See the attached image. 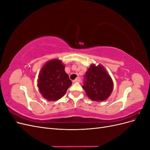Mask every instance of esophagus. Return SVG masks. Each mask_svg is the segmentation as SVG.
<instances>
[{"label":"esophagus","mask_w":150,"mask_h":150,"mask_svg":"<svg viewBox=\"0 0 150 150\" xmlns=\"http://www.w3.org/2000/svg\"><path fill=\"white\" fill-rule=\"evenodd\" d=\"M73 82H74V83H80V82H81V79H80L79 78H76V79H74V80L73 81Z\"/></svg>","instance_id":"1"}]
</instances>
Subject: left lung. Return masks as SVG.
Returning <instances> with one entry per match:
<instances>
[{"mask_svg":"<svg viewBox=\"0 0 150 150\" xmlns=\"http://www.w3.org/2000/svg\"><path fill=\"white\" fill-rule=\"evenodd\" d=\"M87 96L92 101L98 102L106 100L113 89L111 76L102 65H91L84 75V85Z\"/></svg>","mask_w":150,"mask_h":150,"instance_id":"1","label":"left lung"}]
</instances>
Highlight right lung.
I'll use <instances>...</instances> for the list:
<instances>
[{"label":"right lung","mask_w":150,"mask_h":150,"mask_svg":"<svg viewBox=\"0 0 150 150\" xmlns=\"http://www.w3.org/2000/svg\"><path fill=\"white\" fill-rule=\"evenodd\" d=\"M65 66L59 59L49 61L42 67L38 76V87L44 98L57 101L64 96L72 84Z\"/></svg>","instance_id":"obj_1"}]
</instances>
